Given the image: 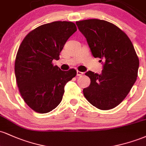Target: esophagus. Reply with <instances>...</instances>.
<instances>
[{"instance_id": "esophagus-1", "label": "esophagus", "mask_w": 146, "mask_h": 146, "mask_svg": "<svg viewBox=\"0 0 146 146\" xmlns=\"http://www.w3.org/2000/svg\"><path fill=\"white\" fill-rule=\"evenodd\" d=\"M84 73H82V72L77 71V75H78V76H81V75H82Z\"/></svg>"}]
</instances>
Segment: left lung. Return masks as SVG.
Instances as JSON below:
<instances>
[{
  "instance_id": "left-lung-1",
  "label": "left lung",
  "mask_w": 146,
  "mask_h": 146,
  "mask_svg": "<svg viewBox=\"0 0 146 146\" xmlns=\"http://www.w3.org/2000/svg\"><path fill=\"white\" fill-rule=\"evenodd\" d=\"M95 58L103 61L101 74L88 71L84 97L100 110H110L125 98L137 80L139 60L131 40L118 27L99 19L77 21Z\"/></svg>"
}]
</instances>
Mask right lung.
<instances>
[{"mask_svg":"<svg viewBox=\"0 0 146 146\" xmlns=\"http://www.w3.org/2000/svg\"><path fill=\"white\" fill-rule=\"evenodd\" d=\"M76 31L72 22H53L30 31L20 45L14 66L16 83L25 103L36 113L56 108L64 86L77 74L74 68L62 71L52 63L59 60L65 43Z\"/></svg>","mask_w":146,"mask_h":146,"instance_id":"right-lung-1","label":"right lung"}]
</instances>
